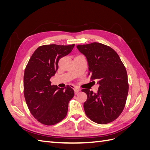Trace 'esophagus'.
<instances>
[{
  "label": "esophagus",
  "mask_w": 150,
  "mask_h": 150,
  "mask_svg": "<svg viewBox=\"0 0 150 150\" xmlns=\"http://www.w3.org/2000/svg\"><path fill=\"white\" fill-rule=\"evenodd\" d=\"M74 92H75V94H78L80 91L81 89L78 87H77V86H74Z\"/></svg>",
  "instance_id": "obj_1"
}]
</instances>
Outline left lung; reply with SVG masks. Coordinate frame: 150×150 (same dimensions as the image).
<instances>
[{
    "mask_svg": "<svg viewBox=\"0 0 150 150\" xmlns=\"http://www.w3.org/2000/svg\"><path fill=\"white\" fill-rule=\"evenodd\" d=\"M86 57L91 81H97L98 91L88 89L84 103L86 115L98 124L115 120L125 108L128 94V75L118 54L111 47L99 42L76 46Z\"/></svg>",
    "mask_w": 150,
    "mask_h": 150,
    "instance_id": "obj_1",
    "label": "left lung"
}]
</instances>
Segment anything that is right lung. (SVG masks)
<instances>
[{"instance_id": "add662e5", "label": "right lung", "mask_w": 150, "mask_h": 150, "mask_svg": "<svg viewBox=\"0 0 150 150\" xmlns=\"http://www.w3.org/2000/svg\"><path fill=\"white\" fill-rule=\"evenodd\" d=\"M74 47L56 44L39 47L30 57L24 75V93L31 114L41 123L53 125L67 115L68 103L74 95L69 86L58 88L50 79L58 69L60 59Z\"/></svg>"}]
</instances>
